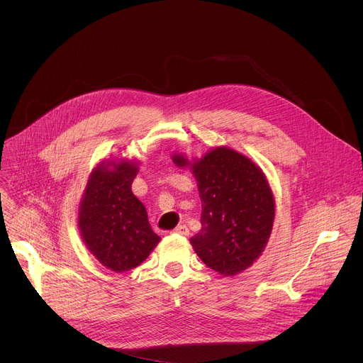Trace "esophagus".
<instances>
[{
	"label": "esophagus",
	"instance_id": "esophagus-1",
	"mask_svg": "<svg viewBox=\"0 0 363 363\" xmlns=\"http://www.w3.org/2000/svg\"><path fill=\"white\" fill-rule=\"evenodd\" d=\"M172 233H175V234H179V235H189V228L186 227V225H178Z\"/></svg>",
	"mask_w": 363,
	"mask_h": 363
}]
</instances>
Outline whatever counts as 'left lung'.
I'll list each match as a JSON object with an SVG mask.
<instances>
[{
	"instance_id": "8db88e82",
	"label": "left lung",
	"mask_w": 363,
	"mask_h": 363,
	"mask_svg": "<svg viewBox=\"0 0 363 363\" xmlns=\"http://www.w3.org/2000/svg\"><path fill=\"white\" fill-rule=\"evenodd\" d=\"M179 167L188 164L175 157ZM202 203L201 231L191 244L201 260L224 276L248 269L264 250L274 221V198L264 174L248 158L216 147L192 164Z\"/></svg>"
}]
</instances>
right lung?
<instances>
[{"mask_svg": "<svg viewBox=\"0 0 363 363\" xmlns=\"http://www.w3.org/2000/svg\"><path fill=\"white\" fill-rule=\"evenodd\" d=\"M111 164H108L109 167ZM100 165L91 174L80 205L79 227L89 251L116 273L138 267L160 242L143 203L132 194L133 164Z\"/></svg>", "mask_w": 363, "mask_h": 363, "instance_id": "add662e5", "label": "right lung"}]
</instances>
